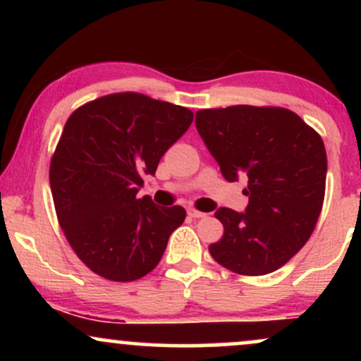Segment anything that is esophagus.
Here are the masks:
<instances>
[{"mask_svg":"<svg viewBox=\"0 0 361 361\" xmlns=\"http://www.w3.org/2000/svg\"><path fill=\"white\" fill-rule=\"evenodd\" d=\"M188 215L193 219H202V217H207L205 212H200V210H195V209H188Z\"/></svg>","mask_w":361,"mask_h":361,"instance_id":"obj_1","label":"esophagus"}]
</instances>
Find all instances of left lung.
Here are the masks:
<instances>
[{
  "mask_svg": "<svg viewBox=\"0 0 361 361\" xmlns=\"http://www.w3.org/2000/svg\"><path fill=\"white\" fill-rule=\"evenodd\" d=\"M195 126L227 181L247 176L246 212L219 209L221 241L212 258L238 275L279 270L314 233L326 192L321 135L281 106L198 110Z\"/></svg>",
  "mask_w": 361,
  "mask_h": 361,
  "instance_id": "left-lung-1",
  "label": "left lung"
}]
</instances>
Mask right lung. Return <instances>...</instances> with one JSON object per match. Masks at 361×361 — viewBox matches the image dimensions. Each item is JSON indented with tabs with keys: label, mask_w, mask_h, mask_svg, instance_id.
<instances>
[{
	"label": "right lung",
	"mask_w": 361,
	"mask_h": 361,
	"mask_svg": "<svg viewBox=\"0 0 361 361\" xmlns=\"http://www.w3.org/2000/svg\"><path fill=\"white\" fill-rule=\"evenodd\" d=\"M192 120L185 106L132 91L88 102L68 118L49 180L62 233L91 271L134 281L157 267L186 212L137 192Z\"/></svg>",
	"instance_id": "obj_1"
}]
</instances>
